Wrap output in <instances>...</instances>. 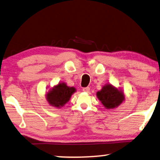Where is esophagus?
<instances>
[{
    "mask_svg": "<svg viewBox=\"0 0 160 160\" xmlns=\"http://www.w3.org/2000/svg\"><path fill=\"white\" fill-rule=\"evenodd\" d=\"M82 90L85 92H90V88L89 87H87V88H84L82 89Z\"/></svg>",
    "mask_w": 160,
    "mask_h": 160,
    "instance_id": "1",
    "label": "esophagus"
}]
</instances>
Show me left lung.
<instances>
[{"label":"left lung","instance_id":"left-lung-1","mask_svg":"<svg viewBox=\"0 0 160 160\" xmlns=\"http://www.w3.org/2000/svg\"><path fill=\"white\" fill-rule=\"evenodd\" d=\"M97 98L106 109L117 108L125 100L123 90L111 84L105 85L102 89L97 92Z\"/></svg>","mask_w":160,"mask_h":160}]
</instances>
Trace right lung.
I'll use <instances>...</instances> for the list:
<instances>
[{"label":"right lung","instance_id":"1","mask_svg":"<svg viewBox=\"0 0 160 160\" xmlns=\"http://www.w3.org/2000/svg\"><path fill=\"white\" fill-rule=\"evenodd\" d=\"M75 92L76 89L74 87H69L65 82H59L47 92L46 99L50 106L60 108L69 102Z\"/></svg>","mask_w":160,"mask_h":160}]
</instances>
